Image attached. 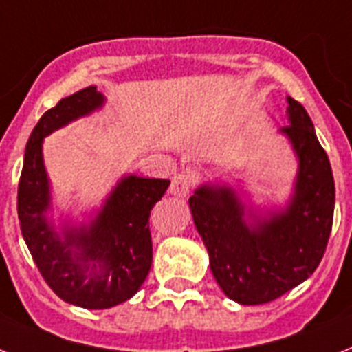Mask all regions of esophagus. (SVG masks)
Returning a JSON list of instances; mask_svg holds the SVG:
<instances>
[{"label": "esophagus", "instance_id": "34e87169", "mask_svg": "<svg viewBox=\"0 0 352 352\" xmlns=\"http://www.w3.org/2000/svg\"><path fill=\"white\" fill-rule=\"evenodd\" d=\"M199 177H197L195 171H182V173H177L173 179H171L170 184V193L173 197H179V199H184L188 193L191 191V188L197 184Z\"/></svg>", "mask_w": 352, "mask_h": 352}]
</instances>
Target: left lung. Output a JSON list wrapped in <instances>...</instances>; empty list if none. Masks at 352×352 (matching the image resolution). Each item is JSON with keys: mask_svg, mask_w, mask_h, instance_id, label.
Returning <instances> with one entry per match:
<instances>
[{"mask_svg": "<svg viewBox=\"0 0 352 352\" xmlns=\"http://www.w3.org/2000/svg\"><path fill=\"white\" fill-rule=\"evenodd\" d=\"M287 119L280 133L295 151L298 171L284 208L262 213L231 186L210 182L190 197L211 273L226 296L242 305L267 304L309 278L331 235L334 179L329 159L311 117L293 97H287Z\"/></svg>", "mask_w": 352, "mask_h": 352, "instance_id": "obj_1", "label": "left lung"}]
</instances>
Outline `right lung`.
Returning <instances> with one entry per match:
<instances>
[{"mask_svg":"<svg viewBox=\"0 0 352 352\" xmlns=\"http://www.w3.org/2000/svg\"><path fill=\"white\" fill-rule=\"evenodd\" d=\"M102 104L104 96L88 87L45 111L25 148L18 188L19 226L37 270L59 298L85 309H108L139 291L151 267L150 211L170 186L166 179L124 175L90 222L56 230L43 139Z\"/></svg>","mask_w":352,"mask_h":352,"instance_id":"add662e5","label":"right lung"}]
</instances>
